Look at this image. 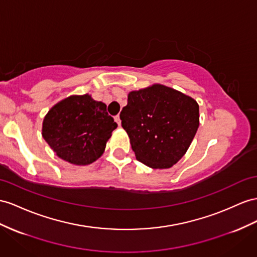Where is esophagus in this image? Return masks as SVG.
<instances>
[{
	"mask_svg": "<svg viewBox=\"0 0 257 257\" xmlns=\"http://www.w3.org/2000/svg\"><path fill=\"white\" fill-rule=\"evenodd\" d=\"M115 121L118 123V126H120V124H121V120H120V117L119 116H116L115 117Z\"/></svg>",
	"mask_w": 257,
	"mask_h": 257,
	"instance_id": "obj_1",
	"label": "esophagus"
}]
</instances>
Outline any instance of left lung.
<instances>
[{
  "label": "left lung",
  "mask_w": 257,
  "mask_h": 257,
  "mask_svg": "<svg viewBox=\"0 0 257 257\" xmlns=\"http://www.w3.org/2000/svg\"><path fill=\"white\" fill-rule=\"evenodd\" d=\"M136 159L153 169L174 166L187 153L200 124L199 104L164 84L131 91L120 113Z\"/></svg>",
  "instance_id": "left-lung-1"
}]
</instances>
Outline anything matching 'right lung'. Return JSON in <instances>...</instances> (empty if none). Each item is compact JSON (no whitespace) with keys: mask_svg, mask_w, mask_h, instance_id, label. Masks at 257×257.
<instances>
[{"mask_svg":"<svg viewBox=\"0 0 257 257\" xmlns=\"http://www.w3.org/2000/svg\"><path fill=\"white\" fill-rule=\"evenodd\" d=\"M116 128L106 104L87 93L56 103L44 117L42 137L60 159L83 166L102 156Z\"/></svg>","mask_w":257,"mask_h":257,"instance_id":"obj_1","label":"right lung"}]
</instances>
